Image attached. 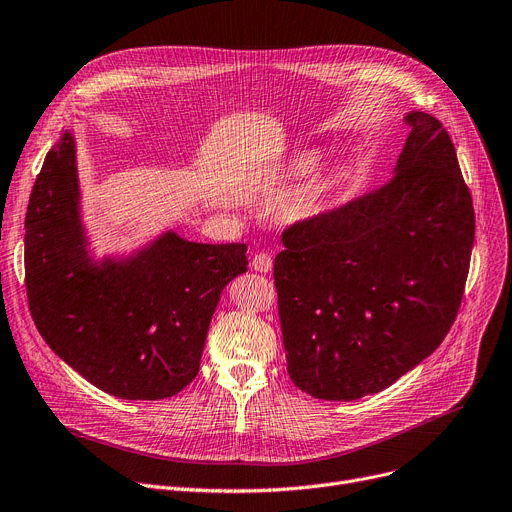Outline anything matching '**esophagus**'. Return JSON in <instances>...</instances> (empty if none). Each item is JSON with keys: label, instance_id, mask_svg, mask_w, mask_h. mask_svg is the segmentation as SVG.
Listing matches in <instances>:
<instances>
[{"label": "esophagus", "instance_id": "34e87169", "mask_svg": "<svg viewBox=\"0 0 512 512\" xmlns=\"http://www.w3.org/2000/svg\"><path fill=\"white\" fill-rule=\"evenodd\" d=\"M272 265H274V261H272V255L267 253V251H261V253H257L255 255V259H253V267H255V272H261V274H267L272 270Z\"/></svg>", "mask_w": 512, "mask_h": 512}]
</instances>
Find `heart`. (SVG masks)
Returning <instances> with one entry per match:
<instances>
[{
  "label": "heart",
  "mask_w": 512,
  "mask_h": 512,
  "mask_svg": "<svg viewBox=\"0 0 512 512\" xmlns=\"http://www.w3.org/2000/svg\"><path fill=\"white\" fill-rule=\"evenodd\" d=\"M309 166H311V157L309 155H299L297 159H294V164H292V168L297 170V172H303ZM317 203H319V191H317V188H311V191H307L305 195H301L297 201H294L292 211L303 215V213L313 211L317 207Z\"/></svg>",
  "instance_id": "1"
}]
</instances>
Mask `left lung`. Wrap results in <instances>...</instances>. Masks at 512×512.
I'll use <instances>...</instances> for the list:
<instances>
[{
	"label": "left lung",
	"mask_w": 512,
	"mask_h": 512,
	"mask_svg": "<svg viewBox=\"0 0 512 512\" xmlns=\"http://www.w3.org/2000/svg\"><path fill=\"white\" fill-rule=\"evenodd\" d=\"M405 124L390 182L282 234L274 284L288 375L313 398L392 386L436 351L461 309L471 191L442 122L411 112Z\"/></svg>",
	"instance_id": "left-lung-1"
}]
</instances>
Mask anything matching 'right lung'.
I'll return each instance as SVG.
<instances>
[{"mask_svg": "<svg viewBox=\"0 0 512 512\" xmlns=\"http://www.w3.org/2000/svg\"><path fill=\"white\" fill-rule=\"evenodd\" d=\"M247 245H201L174 232L128 261L93 265L78 218L74 139L45 155L24 220V284L49 348L99 390L161 400L191 384L224 286Z\"/></svg>", "mask_w": 512, "mask_h": 512, "instance_id": "1", "label": "right lung"}]
</instances>
